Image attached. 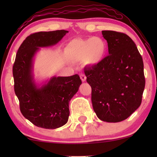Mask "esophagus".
<instances>
[{
  "label": "esophagus",
  "instance_id": "1",
  "mask_svg": "<svg viewBox=\"0 0 157 157\" xmlns=\"http://www.w3.org/2000/svg\"><path fill=\"white\" fill-rule=\"evenodd\" d=\"M80 78L83 82H84V81H86V76H85V74H80Z\"/></svg>",
  "mask_w": 157,
  "mask_h": 157
}]
</instances>
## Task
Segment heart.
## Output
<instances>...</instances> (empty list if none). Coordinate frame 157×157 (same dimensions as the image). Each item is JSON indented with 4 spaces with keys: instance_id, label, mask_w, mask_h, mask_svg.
<instances>
[{
    "instance_id": "heart-1",
    "label": "heart",
    "mask_w": 157,
    "mask_h": 157,
    "mask_svg": "<svg viewBox=\"0 0 157 157\" xmlns=\"http://www.w3.org/2000/svg\"><path fill=\"white\" fill-rule=\"evenodd\" d=\"M108 45L100 37H91L82 39L75 38L68 43L65 48L67 56L74 62L84 61L88 66L101 63L107 54Z\"/></svg>"
}]
</instances>
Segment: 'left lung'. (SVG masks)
I'll return each mask as SVG.
<instances>
[{"label": "left lung", "mask_w": 157, "mask_h": 157, "mask_svg": "<svg viewBox=\"0 0 157 157\" xmlns=\"http://www.w3.org/2000/svg\"><path fill=\"white\" fill-rule=\"evenodd\" d=\"M108 43L109 56L85 68L91 87L94 111L101 121L119 122L140 106L145 78L144 63L136 44L125 33L102 31Z\"/></svg>", "instance_id": "8db88e82"}]
</instances>
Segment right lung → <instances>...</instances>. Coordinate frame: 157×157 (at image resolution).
Instances as JSON below:
<instances>
[{
	"mask_svg": "<svg viewBox=\"0 0 157 157\" xmlns=\"http://www.w3.org/2000/svg\"><path fill=\"white\" fill-rule=\"evenodd\" d=\"M68 31L38 32L23 40L16 56L13 75L14 91L23 117L38 127L54 129L67 123L68 104L81 84L78 74L53 76L38 85L33 78V59L40 48L54 46Z\"/></svg>",
	"mask_w": 157,
	"mask_h": 157,
	"instance_id": "right-lung-1",
	"label": "right lung"
}]
</instances>
